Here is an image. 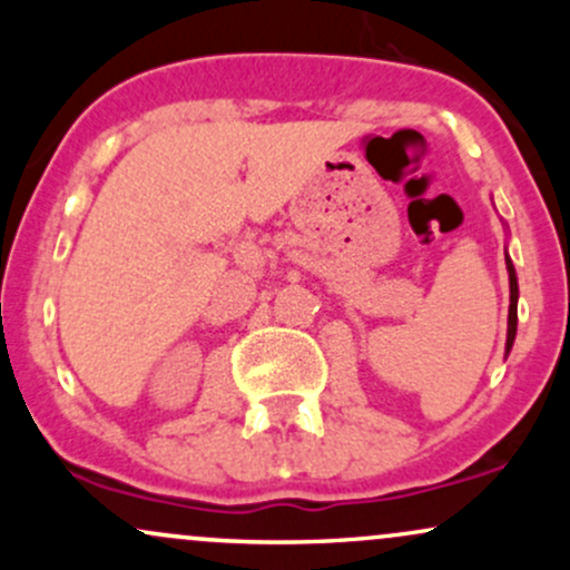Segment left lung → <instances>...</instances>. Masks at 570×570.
Returning <instances> with one entry per match:
<instances>
[{"label": "left lung", "instance_id": "obj_1", "mask_svg": "<svg viewBox=\"0 0 570 570\" xmlns=\"http://www.w3.org/2000/svg\"><path fill=\"white\" fill-rule=\"evenodd\" d=\"M507 271H509V330H507V353L512 351L514 335H517V273L512 259L507 257Z\"/></svg>", "mask_w": 570, "mask_h": 570}]
</instances>
